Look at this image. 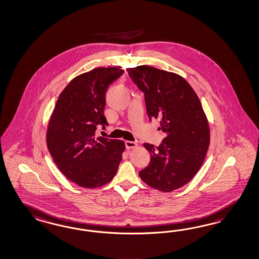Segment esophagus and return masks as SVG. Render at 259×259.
Returning a JSON list of instances; mask_svg holds the SVG:
<instances>
[{
	"mask_svg": "<svg viewBox=\"0 0 259 259\" xmlns=\"http://www.w3.org/2000/svg\"><path fill=\"white\" fill-rule=\"evenodd\" d=\"M136 146H137V143H136V142H133V141H126V142H125V147H126V148H127V149L134 148Z\"/></svg>",
	"mask_w": 259,
	"mask_h": 259,
	"instance_id": "esophagus-1",
	"label": "esophagus"
}]
</instances>
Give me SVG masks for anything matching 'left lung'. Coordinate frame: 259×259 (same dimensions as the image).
<instances>
[{
  "mask_svg": "<svg viewBox=\"0 0 259 259\" xmlns=\"http://www.w3.org/2000/svg\"><path fill=\"white\" fill-rule=\"evenodd\" d=\"M126 72L144 94L148 118L159 119L158 130L165 134L158 147L144 144L150 162L139 176L149 186L171 192L190 182L203 163L210 142L206 116L181 75L146 65Z\"/></svg>",
  "mask_w": 259,
  "mask_h": 259,
  "instance_id": "left-lung-1",
  "label": "left lung"
}]
</instances>
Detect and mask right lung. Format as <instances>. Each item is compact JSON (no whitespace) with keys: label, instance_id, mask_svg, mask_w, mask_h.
Masks as SVG:
<instances>
[{"label":"right lung","instance_id":"1","mask_svg":"<svg viewBox=\"0 0 259 259\" xmlns=\"http://www.w3.org/2000/svg\"><path fill=\"white\" fill-rule=\"evenodd\" d=\"M124 74L119 68H96L74 77L58 98L46 141L61 173L76 185L94 188L116 174L123 141L96 137L97 126L108 125L104 116L106 93Z\"/></svg>","mask_w":259,"mask_h":259}]
</instances>
